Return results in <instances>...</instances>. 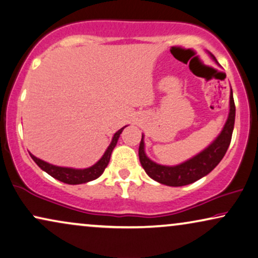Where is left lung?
Wrapping results in <instances>:
<instances>
[{
  "instance_id": "obj_1",
  "label": "left lung",
  "mask_w": 258,
  "mask_h": 258,
  "mask_svg": "<svg viewBox=\"0 0 258 258\" xmlns=\"http://www.w3.org/2000/svg\"><path fill=\"white\" fill-rule=\"evenodd\" d=\"M212 59L216 62L214 55ZM236 107L233 101L232 89L230 91V111L228 119L222 132L219 133L217 138L204 149L202 152L196 154L191 159L176 166H166L154 163L146 156L145 153V143H144V136H142V142L139 145V160L145 172L158 183L167 185V186H184L194 181H197L201 178L207 176L219 164L223 159L224 154L228 151V147L231 142L233 125H235Z\"/></svg>"
}]
</instances>
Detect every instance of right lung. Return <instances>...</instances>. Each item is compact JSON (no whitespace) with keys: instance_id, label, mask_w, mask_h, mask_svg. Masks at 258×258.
<instances>
[{"instance_id":"add662e5","label":"right lung","mask_w":258,"mask_h":258,"mask_svg":"<svg viewBox=\"0 0 258 258\" xmlns=\"http://www.w3.org/2000/svg\"><path fill=\"white\" fill-rule=\"evenodd\" d=\"M125 127H122V128H120L118 132H115V135L113 136L112 138L111 144H109L107 150L105 151L104 156L100 158V160L97 161L94 165H92L91 167H87V169H72V167L56 166V165H51L49 163H47V161L39 159V158L33 156L32 153L29 154L41 170H43L44 172H47L49 176L55 178V179L71 185L84 184L87 183V181L97 179V178L101 176L102 172H104L106 169V166H107L109 163V158H111L112 151L115 147L116 143H118L119 137L121 135L122 130L125 128Z\"/></svg>"}]
</instances>
